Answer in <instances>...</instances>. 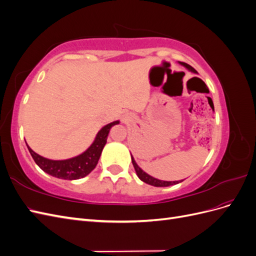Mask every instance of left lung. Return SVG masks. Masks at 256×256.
Returning <instances> with one entry per match:
<instances>
[{"mask_svg": "<svg viewBox=\"0 0 256 256\" xmlns=\"http://www.w3.org/2000/svg\"><path fill=\"white\" fill-rule=\"evenodd\" d=\"M180 64L184 65L186 68H188L189 70H191V72H196V69L193 68L192 66H190L189 64L182 63V62H180ZM131 160H132V164H134V170H136V172L138 178H140V180H141L142 182H146V184L154 186V187H168V186H172V184H178V182H178V180H177V182H164V180H156V178H154V177L150 176L148 174H146L145 172H143L142 170H141L140 168H138V166L136 164V161H134V157H131Z\"/></svg>", "mask_w": 256, "mask_h": 256, "instance_id": "8db88e82", "label": "left lung"}]
</instances>
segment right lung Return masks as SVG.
<instances>
[{
    "mask_svg": "<svg viewBox=\"0 0 256 256\" xmlns=\"http://www.w3.org/2000/svg\"><path fill=\"white\" fill-rule=\"evenodd\" d=\"M116 124H118V120L108 124L106 126L99 131L94 143L90 146V148L86 152L72 159L50 160L40 156V154L30 150L28 146V148L36 164L46 173L54 177L62 178V180H79V178L88 175L96 168L100 154H102V152L106 143L109 131L111 127L116 125Z\"/></svg>",
    "mask_w": 256,
    "mask_h": 256,
    "instance_id": "add662e5",
    "label": "right lung"
}]
</instances>
